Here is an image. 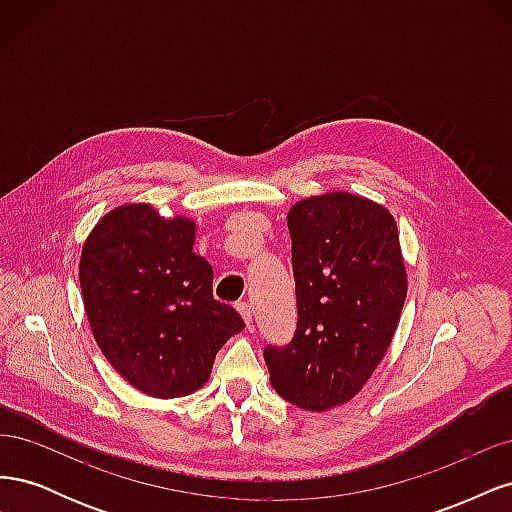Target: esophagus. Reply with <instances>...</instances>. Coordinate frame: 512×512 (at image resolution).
Instances as JSON below:
<instances>
[{
  "label": "esophagus",
  "instance_id": "34e87169",
  "mask_svg": "<svg viewBox=\"0 0 512 512\" xmlns=\"http://www.w3.org/2000/svg\"><path fill=\"white\" fill-rule=\"evenodd\" d=\"M237 309H239V314L243 316V320H245V324H247V329H252V327H254L252 305H250V303H239V305H237Z\"/></svg>",
  "mask_w": 512,
  "mask_h": 512
}]
</instances>
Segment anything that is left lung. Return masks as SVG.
Returning a JSON list of instances; mask_svg holds the SVG:
<instances>
[{"mask_svg":"<svg viewBox=\"0 0 512 512\" xmlns=\"http://www.w3.org/2000/svg\"><path fill=\"white\" fill-rule=\"evenodd\" d=\"M297 331L267 346L271 386L309 412L344 406L374 374L399 324L408 277L395 218L374 200L331 192L288 211Z\"/></svg>","mask_w":512,"mask_h":512,"instance_id":"left-lung-1","label":"left lung"}]
</instances>
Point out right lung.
Wrapping results in <instances>:
<instances>
[{
	"mask_svg": "<svg viewBox=\"0 0 512 512\" xmlns=\"http://www.w3.org/2000/svg\"><path fill=\"white\" fill-rule=\"evenodd\" d=\"M196 224L147 203L108 211L83 245L89 327L121 378L158 399L203 386L215 354L245 322L213 299V269L192 252Z\"/></svg>",
	"mask_w": 512,
	"mask_h": 512,
	"instance_id": "add662e5",
	"label": "right lung"
}]
</instances>
